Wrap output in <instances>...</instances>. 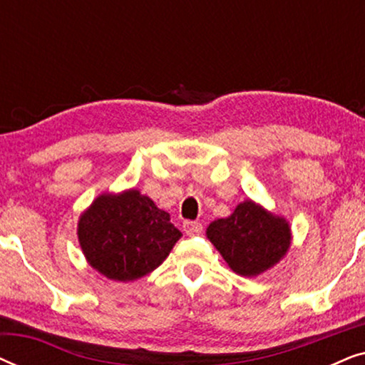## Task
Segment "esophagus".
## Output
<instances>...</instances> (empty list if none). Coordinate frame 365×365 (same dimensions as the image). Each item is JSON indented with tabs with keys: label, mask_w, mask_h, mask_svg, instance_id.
<instances>
[{
	"label": "esophagus",
	"mask_w": 365,
	"mask_h": 365,
	"mask_svg": "<svg viewBox=\"0 0 365 365\" xmlns=\"http://www.w3.org/2000/svg\"><path fill=\"white\" fill-rule=\"evenodd\" d=\"M182 227H184V231H186V234H189V236H192V234H199L202 231V224L197 221H186Z\"/></svg>",
	"instance_id": "34e87169"
}]
</instances>
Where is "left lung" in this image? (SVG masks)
Instances as JSON below:
<instances>
[{
	"mask_svg": "<svg viewBox=\"0 0 365 365\" xmlns=\"http://www.w3.org/2000/svg\"><path fill=\"white\" fill-rule=\"evenodd\" d=\"M206 236L234 272L254 277L281 261L291 247V227L251 199L237 204L231 216L209 224Z\"/></svg>",
	"mask_w": 365,
	"mask_h": 365,
	"instance_id": "1",
	"label": "left lung"
}]
</instances>
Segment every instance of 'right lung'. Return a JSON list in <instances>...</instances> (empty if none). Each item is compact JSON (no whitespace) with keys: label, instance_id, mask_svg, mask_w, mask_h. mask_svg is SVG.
<instances>
[{"label":"right lung","instance_id":"add662e5","mask_svg":"<svg viewBox=\"0 0 365 365\" xmlns=\"http://www.w3.org/2000/svg\"><path fill=\"white\" fill-rule=\"evenodd\" d=\"M182 234L138 189L104 192L79 216L78 239L89 266L111 281H136L169 256Z\"/></svg>","mask_w":365,"mask_h":365}]
</instances>
